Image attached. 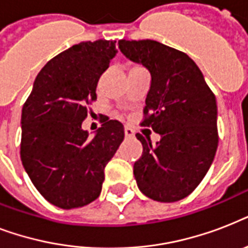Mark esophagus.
Here are the masks:
<instances>
[{"instance_id": "34e87169", "label": "esophagus", "mask_w": 248, "mask_h": 248, "mask_svg": "<svg viewBox=\"0 0 248 248\" xmlns=\"http://www.w3.org/2000/svg\"><path fill=\"white\" fill-rule=\"evenodd\" d=\"M134 134H135V132H134V130H132L130 126H126V127H124V136H126V138H132Z\"/></svg>"}]
</instances>
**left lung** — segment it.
<instances>
[{
    "instance_id": "left-lung-1",
    "label": "left lung",
    "mask_w": 248,
    "mask_h": 248,
    "mask_svg": "<svg viewBox=\"0 0 248 248\" xmlns=\"http://www.w3.org/2000/svg\"><path fill=\"white\" fill-rule=\"evenodd\" d=\"M130 60L151 72L141 126L161 135L136 134L143 155L134 165L141 192L158 202H176L200 185L219 143L216 97L197 64L185 52L153 40L118 41Z\"/></svg>"
}]
</instances>
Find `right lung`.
Segmentation results:
<instances>
[{
	"label": "right lung",
	"instance_id": "add662e5",
	"mask_svg": "<svg viewBox=\"0 0 248 248\" xmlns=\"http://www.w3.org/2000/svg\"><path fill=\"white\" fill-rule=\"evenodd\" d=\"M116 52V41L107 40L60 52L37 75L21 109V162L45 200L64 210L96 200L124 140L122 124L108 117L93 138L81 127Z\"/></svg>",
	"mask_w": 248,
	"mask_h": 248
}]
</instances>
